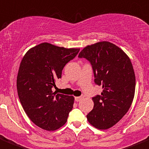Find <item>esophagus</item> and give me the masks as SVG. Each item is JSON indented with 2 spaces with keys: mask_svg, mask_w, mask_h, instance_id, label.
Segmentation results:
<instances>
[{
  "mask_svg": "<svg viewBox=\"0 0 149 149\" xmlns=\"http://www.w3.org/2000/svg\"><path fill=\"white\" fill-rule=\"evenodd\" d=\"M84 98V96H80V97H75V100H76V101H77V102H79V101H80L81 100H82Z\"/></svg>",
  "mask_w": 149,
  "mask_h": 149,
  "instance_id": "34e87169",
  "label": "esophagus"
}]
</instances>
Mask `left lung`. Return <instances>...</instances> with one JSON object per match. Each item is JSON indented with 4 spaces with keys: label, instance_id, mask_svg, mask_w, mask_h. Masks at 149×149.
<instances>
[{
    "label": "left lung",
    "instance_id": "obj_1",
    "mask_svg": "<svg viewBox=\"0 0 149 149\" xmlns=\"http://www.w3.org/2000/svg\"><path fill=\"white\" fill-rule=\"evenodd\" d=\"M79 57L91 63L95 83L102 86L101 95L92 97L94 107L86 116L88 122L99 130L109 129L126 114L133 100L135 76L130 59L108 41L87 46Z\"/></svg>",
    "mask_w": 149,
    "mask_h": 149
}]
</instances>
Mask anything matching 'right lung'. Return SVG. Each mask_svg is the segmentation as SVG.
Listing matches in <instances>:
<instances>
[{
	"instance_id": "obj_1",
	"label": "right lung",
	"mask_w": 149,
	"mask_h": 149,
	"mask_svg": "<svg viewBox=\"0 0 149 149\" xmlns=\"http://www.w3.org/2000/svg\"><path fill=\"white\" fill-rule=\"evenodd\" d=\"M79 50L42 43L29 49L22 60L17 78L18 96L26 114L41 129L54 131L67 122L74 97L52 89Z\"/></svg>"
}]
</instances>
